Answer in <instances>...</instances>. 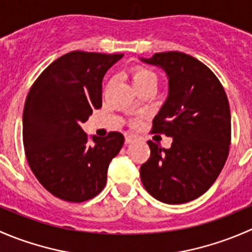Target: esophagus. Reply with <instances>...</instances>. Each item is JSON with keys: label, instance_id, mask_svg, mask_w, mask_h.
Segmentation results:
<instances>
[{"label": "esophagus", "instance_id": "obj_1", "mask_svg": "<svg viewBox=\"0 0 252 252\" xmlns=\"http://www.w3.org/2000/svg\"><path fill=\"white\" fill-rule=\"evenodd\" d=\"M134 140H135V138L133 135H126V144H130Z\"/></svg>", "mask_w": 252, "mask_h": 252}]
</instances>
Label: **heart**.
<instances>
[{"label": "heart", "instance_id": "heart-1", "mask_svg": "<svg viewBox=\"0 0 252 252\" xmlns=\"http://www.w3.org/2000/svg\"><path fill=\"white\" fill-rule=\"evenodd\" d=\"M131 80L136 90L145 88V86H156L157 77L154 72L142 67H136L131 73Z\"/></svg>", "mask_w": 252, "mask_h": 252}]
</instances>
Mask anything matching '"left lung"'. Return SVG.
Instances as JSON below:
<instances>
[{"label":"left lung","mask_w":252,"mask_h":252,"mask_svg":"<svg viewBox=\"0 0 252 252\" xmlns=\"http://www.w3.org/2000/svg\"><path fill=\"white\" fill-rule=\"evenodd\" d=\"M140 61L168 78V96L152 131L173 139L169 149L147 141L151 155L140 168L141 182L158 201L185 204L210 189L227 161L229 102L212 70L191 56L171 51Z\"/></svg>","instance_id":"1"}]
</instances>
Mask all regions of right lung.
I'll list each match as a JSON object with an SVG mask.
<instances>
[{"mask_svg":"<svg viewBox=\"0 0 252 252\" xmlns=\"http://www.w3.org/2000/svg\"><path fill=\"white\" fill-rule=\"evenodd\" d=\"M123 55L73 51L40 74L27 96L23 142L28 163L42 187L56 197L83 202L105 188L110 162L124 136H88L81 129L102 106V79Z\"/></svg>","mask_w":252,"mask_h":252,"instance_id":"right-lung-1","label":"right lung"}]
</instances>
